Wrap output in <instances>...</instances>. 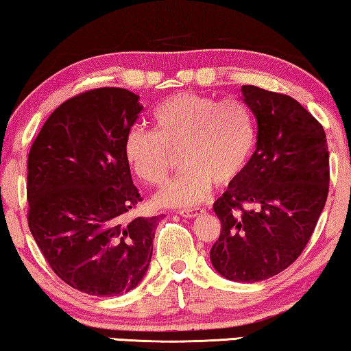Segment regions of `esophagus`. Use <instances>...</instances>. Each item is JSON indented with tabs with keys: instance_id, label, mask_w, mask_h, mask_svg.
<instances>
[{
	"instance_id": "1",
	"label": "esophagus",
	"mask_w": 351,
	"mask_h": 351,
	"mask_svg": "<svg viewBox=\"0 0 351 351\" xmlns=\"http://www.w3.org/2000/svg\"><path fill=\"white\" fill-rule=\"evenodd\" d=\"M204 213L202 209H188V210H179V215L180 217H185V218H196Z\"/></svg>"
}]
</instances>
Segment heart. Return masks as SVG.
I'll use <instances>...</instances> for the list:
<instances>
[{"mask_svg": "<svg viewBox=\"0 0 351 351\" xmlns=\"http://www.w3.org/2000/svg\"><path fill=\"white\" fill-rule=\"evenodd\" d=\"M154 131L133 128L125 155L139 179L160 186L180 155L185 171L155 196L158 206L188 207L209 196L212 182L228 186L245 169L255 149L252 110L236 99L218 101L201 93H179L154 110Z\"/></svg>", "mask_w": 351, "mask_h": 351, "instance_id": "obj_1", "label": "heart"}]
</instances>
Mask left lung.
Segmentation results:
<instances>
[{
    "instance_id": "1",
    "label": "left lung",
    "mask_w": 351,
    "mask_h": 351,
    "mask_svg": "<svg viewBox=\"0 0 351 351\" xmlns=\"http://www.w3.org/2000/svg\"><path fill=\"white\" fill-rule=\"evenodd\" d=\"M242 96L256 117V150L213 202L221 232L210 261L228 280L255 283L306 248L326 204L329 152L323 126L291 96L255 85Z\"/></svg>"
}]
</instances>
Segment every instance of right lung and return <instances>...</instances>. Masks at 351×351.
<instances>
[{
    "mask_svg": "<svg viewBox=\"0 0 351 351\" xmlns=\"http://www.w3.org/2000/svg\"><path fill=\"white\" fill-rule=\"evenodd\" d=\"M141 110L130 90L85 91L50 114L28 154L29 231L52 271L93 296L139 285L163 217L125 221L142 201L125 155Z\"/></svg>",
    "mask_w": 351,
    "mask_h": 351,
    "instance_id": "right-lung-1",
    "label": "right lung"
}]
</instances>
